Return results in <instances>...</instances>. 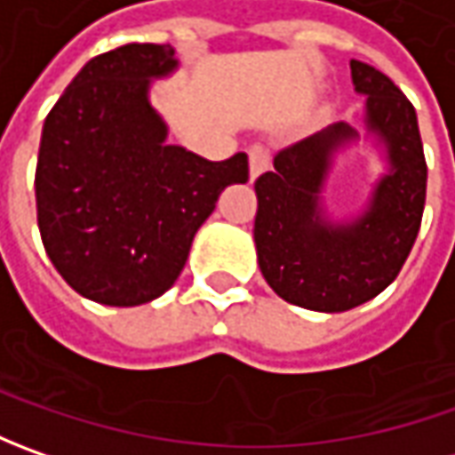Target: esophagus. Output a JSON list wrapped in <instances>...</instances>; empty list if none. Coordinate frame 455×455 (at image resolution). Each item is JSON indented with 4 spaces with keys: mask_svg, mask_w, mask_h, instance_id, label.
Wrapping results in <instances>:
<instances>
[{
    "mask_svg": "<svg viewBox=\"0 0 455 455\" xmlns=\"http://www.w3.org/2000/svg\"><path fill=\"white\" fill-rule=\"evenodd\" d=\"M248 162H251V180H255L258 174H263L266 169H268V162H271V156H268V149L266 147H251L248 149Z\"/></svg>",
    "mask_w": 455,
    "mask_h": 455,
    "instance_id": "1",
    "label": "esophagus"
}]
</instances>
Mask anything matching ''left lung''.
<instances>
[{"mask_svg":"<svg viewBox=\"0 0 455 455\" xmlns=\"http://www.w3.org/2000/svg\"><path fill=\"white\" fill-rule=\"evenodd\" d=\"M364 100V129L382 147L387 172L364 212L349 222L323 215L322 189L334 154L357 141L349 124H331L281 149L255 180V251L263 278L283 301L337 314L375 299L397 278L420 230L428 166L418 116L385 73L352 60Z\"/></svg>","mask_w":455,"mask_h":455,"instance_id":"8db88e82","label":"left lung"}]
</instances>
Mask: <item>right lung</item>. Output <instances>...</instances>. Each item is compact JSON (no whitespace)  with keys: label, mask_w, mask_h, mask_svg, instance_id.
<instances>
[{"label":"right lung","mask_w":455,"mask_h":455,"mask_svg":"<svg viewBox=\"0 0 455 455\" xmlns=\"http://www.w3.org/2000/svg\"><path fill=\"white\" fill-rule=\"evenodd\" d=\"M177 65L172 44L116 47L85 62L44 118L35 172L44 253L96 304H149L172 289L220 192L248 182V154L207 162L166 141L149 88Z\"/></svg>","instance_id":"right-lung-1"}]
</instances>
